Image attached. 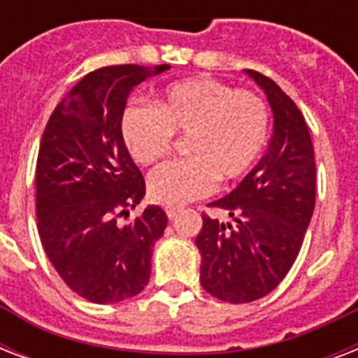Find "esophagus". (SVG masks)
Wrapping results in <instances>:
<instances>
[{
    "mask_svg": "<svg viewBox=\"0 0 358 358\" xmlns=\"http://www.w3.org/2000/svg\"><path fill=\"white\" fill-rule=\"evenodd\" d=\"M180 213H182V208H167V217L169 219L178 217Z\"/></svg>",
    "mask_w": 358,
    "mask_h": 358,
    "instance_id": "obj_1",
    "label": "esophagus"
}]
</instances>
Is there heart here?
I'll return each mask as SVG.
<instances>
[{"instance_id":"b5f03b06","label":"heart","mask_w":358,"mask_h":358,"mask_svg":"<svg viewBox=\"0 0 358 358\" xmlns=\"http://www.w3.org/2000/svg\"><path fill=\"white\" fill-rule=\"evenodd\" d=\"M156 109L128 106L120 119L124 146L137 165L148 167L173 148V135L187 137L189 159L167 163L148 178L152 201L185 206L215 185L243 178L264 150L269 131L266 102L250 91L210 78L169 85L154 100Z\"/></svg>"}]
</instances>
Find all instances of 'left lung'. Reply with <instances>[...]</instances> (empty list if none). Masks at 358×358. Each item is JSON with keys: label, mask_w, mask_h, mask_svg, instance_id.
<instances>
[{"label": "left lung", "mask_w": 358, "mask_h": 358, "mask_svg": "<svg viewBox=\"0 0 358 358\" xmlns=\"http://www.w3.org/2000/svg\"><path fill=\"white\" fill-rule=\"evenodd\" d=\"M273 113L266 154L236 189L210 206L234 223L202 215L195 239L201 284L229 303H250L277 288L299 255L316 204V163L308 126L273 80L245 70Z\"/></svg>", "instance_id": "1"}]
</instances>
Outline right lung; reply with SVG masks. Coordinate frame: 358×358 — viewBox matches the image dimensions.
<instances>
[{
	"mask_svg": "<svg viewBox=\"0 0 358 358\" xmlns=\"http://www.w3.org/2000/svg\"><path fill=\"white\" fill-rule=\"evenodd\" d=\"M169 64H117L87 74L53 109L36 159V219L66 286L96 305L129 299L150 278L167 215L156 204L120 227L145 199V180L120 135L126 100Z\"/></svg>",
	"mask_w": 358,
	"mask_h": 358,
	"instance_id": "add662e5",
	"label": "right lung"
}]
</instances>
